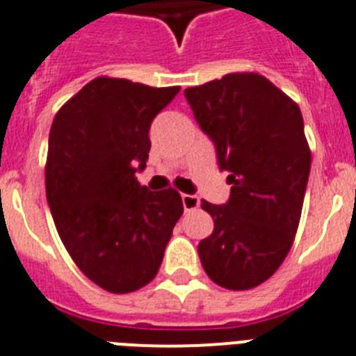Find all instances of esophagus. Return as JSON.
I'll return each mask as SVG.
<instances>
[{
  "mask_svg": "<svg viewBox=\"0 0 356 356\" xmlns=\"http://www.w3.org/2000/svg\"><path fill=\"white\" fill-rule=\"evenodd\" d=\"M199 204H201V201H199V197H197V195H188V193H183V206H184V210H186V211L197 210V208H199Z\"/></svg>",
  "mask_w": 356,
  "mask_h": 356,
  "instance_id": "esophagus-1",
  "label": "esophagus"
}]
</instances>
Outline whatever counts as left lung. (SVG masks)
<instances>
[{
    "mask_svg": "<svg viewBox=\"0 0 356 356\" xmlns=\"http://www.w3.org/2000/svg\"><path fill=\"white\" fill-rule=\"evenodd\" d=\"M184 95L232 184L224 206L201 202L215 222L199 243L202 268L222 288L252 289L279 270L297 235L312 168L302 113L255 72L226 74Z\"/></svg>",
    "mask_w": 356,
    "mask_h": 356,
    "instance_id": "1",
    "label": "left lung"
}]
</instances>
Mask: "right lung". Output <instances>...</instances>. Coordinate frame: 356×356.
Listing matches in <instances>:
<instances>
[{"mask_svg": "<svg viewBox=\"0 0 356 356\" xmlns=\"http://www.w3.org/2000/svg\"><path fill=\"white\" fill-rule=\"evenodd\" d=\"M179 90L101 76L52 121L44 186L54 224L77 268L110 293L154 280L183 215L177 190L150 192L136 177L152 121Z\"/></svg>", "mask_w": 356, "mask_h": 356, "instance_id": "right-lung-1", "label": "right lung"}]
</instances>
